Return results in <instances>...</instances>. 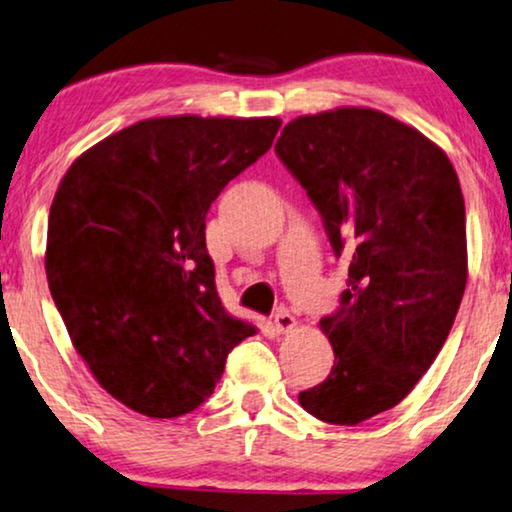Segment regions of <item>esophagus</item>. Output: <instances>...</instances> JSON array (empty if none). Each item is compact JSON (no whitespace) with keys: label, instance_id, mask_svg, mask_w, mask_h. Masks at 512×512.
Instances as JSON below:
<instances>
[{"label":"esophagus","instance_id":"obj_1","mask_svg":"<svg viewBox=\"0 0 512 512\" xmlns=\"http://www.w3.org/2000/svg\"><path fill=\"white\" fill-rule=\"evenodd\" d=\"M295 325H297V320H295V316H292L288 309H278L276 311V316H274L276 332H281V335H285V332L295 330Z\"/></svg>","mask_w":512,"mask_h":512}]
</instances>
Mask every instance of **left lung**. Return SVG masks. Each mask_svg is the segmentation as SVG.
<instances>
[{
	"label": "left lung",
	"mask_w": 512,
	"mask_h": 512,
	"mask_svg": "<svg viewBox=\"0 0 512 512\" xmlns=\"http://www.w3.org/2000/svg\"><path fill=\"white\" fill-rule=\"evenodd\" d=\"M276 154L349 262L339 309L320 318L335 365L299 405L356 426L398 405L452 330L468 276L459 177L417 128L367 107L290 121Z\"/></svg>",
	"instance_id": "1"
}]
</instances>
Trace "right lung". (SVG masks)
<instances>
[{"mask_svg": "<svg viewBox=\"0 0 512 512\" xmlns=\"http://www.w3.org/2000/svg\"><path fill=\"white\" fill-rule=\"evenodd\" d=\"M278 128L274 117L138 121L60 182L46 238L51 297L95 379L131 410H196L229 351L255 335L217 295L206 215Z\"/></svg>", "mask_w": 512, "mask_h": 512, "instance_id": "add662e5", "label": "right lung"}]
</instances>
